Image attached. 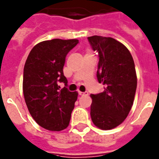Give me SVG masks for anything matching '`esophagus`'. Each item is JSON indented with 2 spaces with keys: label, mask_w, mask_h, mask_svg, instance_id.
Listing matches in <instances>:
<instances>
[{
  "label": "esophagus",
  "mask_w": 159,
  "mask_h": 159,
  "mask_svg": "<svg viewBox=\"0 0 159 159\" xmlns=\"http://www.w3.org/2000/svg\"><path fill=\"white\" fill-rule=\"evenodd\" d=\"M78 94L80 96H88V92H78Z\"/></svg>",
  "instance_id": "obj_1"
}]
</instances>
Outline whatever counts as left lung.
<instances>
[{
	"instance_id": "left-lung-1",
	"label": "left lung",
	"mask_w": 159,
	"mask_h": 159,
	"mask_svg": "<svg viewBox=\"0 0 159 159\" xmlns=\"http://www.w3.org/2000/svg\"><path fill=\"white\" fill-rule=\"evenodd\" d=\"M93 51L98 53L97 77L104 91L91 94V117L98 128L109 130L125 120L133 106L137 89V75L128 49L112 37H88Z\"/></svg>"
}]
</instances>
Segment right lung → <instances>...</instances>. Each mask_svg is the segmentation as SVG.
I'll return each mask as SVG.
<instances>
[{"instance_id": "1", "label": "right lung", "mask_w": 159, "mask_h": 159, "mask_svg": "<svg viewBox=\"0 0 159 159\" xmlns=\"http://www.w3.org/2000/svg\"><path fill=\"white\" fill-rule=\"evenodd\" d=\"M78 40L52 39L36 44L29 53L23 71V94L30 114L51 131L67 128L77 93L66 88L63 66L67 53ZM58 82L65 87L60 89Z\"/></svg>"}]
</instances>
